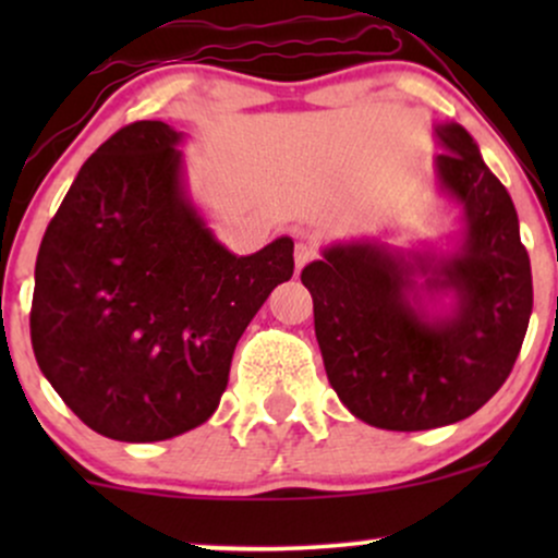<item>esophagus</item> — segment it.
<instances>
[{
    "mask_svg": "<svg viewBox=\"0 0 558 558\" xmlns=\"http://www.w3.org/2000/svg\"><path fill=\"white\" fill-rule=\"evenodd\" d=\"M317 257V248L312 243H296V252H293V262H296V270H301L304 265H310L312 259Z\"/></svg>",
    "mask_w": 558,
    "mask_h": 558,
    "instance_id": "34e87169",
    "label": "esophagus"
}]
</instances>
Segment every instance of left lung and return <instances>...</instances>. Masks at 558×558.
Returning a JSON list of instances; mask_svg holds the SVG:
<instances>
[{"label":"left lung","instance_id":"1","mask_svg":"<svg viewBox=\"0 0 558 558\" xmlns=\"http://www.w3.org/2000/svg\"><path fill=\"white\" fill-rule=\"evenodd\" d=\"M438 194L459 209L446 246L338 241L301 270L338 399L383 430H433L504 386L533 315V272L504 183L459 123H435Z\"/></svg>","mask_w":558,"mask_h":558}]
</instances>
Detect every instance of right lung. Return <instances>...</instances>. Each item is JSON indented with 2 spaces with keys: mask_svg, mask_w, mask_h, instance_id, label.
Masks as SVG:
<instances>
[{
  "mask_svg": "<svg viewBox=\"0 0 558 558\" xmlns=\"http://www.w3.org/2000/svg\"><path fill=\"white\" fill-rule=\"evenodd\" d=\"M141 120L70 185L36 257L31 341L60 399L105 438L155 444L207 422L239 338L293 275L280 235L239 257L196 207L178 146Z\"/></svg>",
  "mask_w": 558,
  "mask_h": 558,
  "instance_id": "add662e5",
  "label": "right lung"
}]
</instances>
